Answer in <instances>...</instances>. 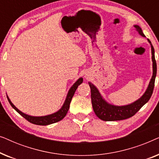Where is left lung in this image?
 Listing matches in <instances>:
<instances>
[{
	"label": "left lung",
	"instance_id": "obj_1",
	"mask_svg": "<svg viewBox=\"0 0 159 159\" xmlns=\"http://www.w3.org/2000/svg\"><path fill=\"white\" fill-rule=\"evenodd\" d=\"M135 30L138 31L139 34L145 38L143 34V30L138 25H134ZM148 41L151 44L152 61H153V75L149 82L148 86L142 96L133 103L125 106H115L108 103L103 97L102 96L99 90L94 84L89 82L88 84L91 90V101L95 114L100 119L103 121H118L123 120L130 118L134 116L148 101L151 98L153 93L155 79L157 71V66L155 60V51L152 45L151 41L148 39Z\"/></svg>",
	"mask_w": 159,
	"mask_h": 159
}]
</instances>
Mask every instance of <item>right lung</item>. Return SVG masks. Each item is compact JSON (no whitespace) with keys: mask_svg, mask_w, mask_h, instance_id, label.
<instances>
[{"mask_svg":"<svg viewBox=\"0 0 159 159\" xmlns=\"http://www.w3.org/2000/svg\"><path fill=\"white\" fill-rule=\"evenodd\" d=\"M82 82H83V79H82V77L79 78V79H78L77 81L73 84V85L71 87L70 89H69V92L67 93L66 100H65L64 103L61 106V108L58 111L53 113V114L46 115V116H30V115L26 114L25 113L21 112V111H19L18 108H17L16 106L12 103V102L11 101V100L9 99V98H8V95H7V98H8V102H9V103L11 104V106L13 107V108L16 110V111L21 115V116H22L24 118L27 119V120L28 121H30V123L34 124V125H43V126L51 125V124L58 122V121H61V119L64 118L69 111V105H70L71 101V99H72L73 95L75 94V91L78 88V86H79L80 84H82Z\"/></svg>","mask_w":159,"mask_h":159,"instance_id":"1","label":"right lung"}]
</instances>
